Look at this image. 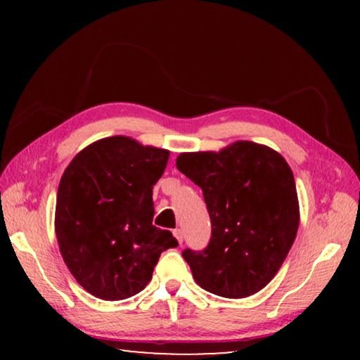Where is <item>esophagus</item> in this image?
<instances>
[{"instance_id":"esophagus-1","label":"esophagus","mask_w":360,"mask_h":360,"mask_svg":"<svg viewBox=\"0 0 360 360\" xmlns=\"http://www.w3.org/2000/svg\"><path fill=\"white\" fill-rule=\"evenodd\" d=\"M173 235L176 236V240H178V243L181 245L182 240H184V233H182V230H181V229H176V230L173 231Z\"/></svg>"}]
</instances>
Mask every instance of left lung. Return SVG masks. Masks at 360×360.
I'll return each mask as SVG.
<instances>
[{
    "label": "left lung",
    "mask_w": 360,
    "mask_h": 360,
    "mask_svg": "<svg viewBox=\"0 0 360 360\" xmlns=\"http://www.w3.org/2000/svg\"><path fill=\"white\" fill-rule=\"evenodd\" d=\"M176 167L202 188L211 217L208 248L182 252L195 283L227 298L264 289L288 257L300 222L284 157L264 144L235 141L217 152H182Z\"/></svg>",
    "instance_id": "8db88e82"
}]
</instances>
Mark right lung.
<instances>
[{
	"mask_svg": "<svg viewBox=\"0 0 360 360\" xmlns=\"http://www.w3.org/2000/svg\"><path fill=\"white\" fill-rule=\"evenodd\" d=\"M169 150L130 136L84 148L60 179L56 235L76 281L101 300H124L152 279L160 254L176 248L172 231L152 225V187Z\"/></svg>",
	"mask_w": 360,
	"mask_h": 360,
	"instance_id": "obj_1",
	"label": "right lung"
}]
</instances>
